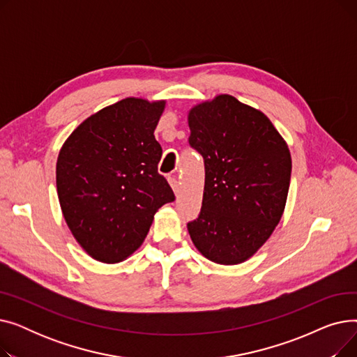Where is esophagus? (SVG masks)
<instances>
[{
	"instance_id": "34e87169",
	"label": "esophagus",
	"mask_w": 357,
	"mask_h": 357,
	"mask_svg": "<svg viewBox=\"0 0 357 357\" xmlns=\"http://www.w3.org/2000/svg\"><path fill=\"white\" fill-rule=\"evenodd\" d=\"M167 181H169V183H171L174 192L178 195V194H179V183H178L176 176H169V178H167Z\"/></svg>"
}]
</instances>
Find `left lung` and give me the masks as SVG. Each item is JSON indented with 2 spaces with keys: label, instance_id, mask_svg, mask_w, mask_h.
<instances>
[{
  "label": "left lung",
  "instance_id": "left-lung-1",
  "mask_svg": "<svg viewBox=\"0 0 357 357\" xmlns=\"http://www.w3.org/2000/svg\"><path fill=\"white\" fill-rule=\"evenodd\" d=\"M190 146L204 159L198 217L188 222L195 248L220 265L248 260L282 217L291 153L271 120L231 96L190 111Z\"/></svg>",
  "mask_w": 357,
  "mask_h": 357
}]
</instances>
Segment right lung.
I'll use <instances>...</instances> for the list:
<instances>
[{
    "label": "right lung",
    "mask_w": 357,
    "mask_h": 357,
    "mask_svg": "<svg viewBox=\"0 0 357 357\" xmlns=\"http://www.w3.org/2000/svg\"><path fill=\"white\" fill-rule=\"evenodd\" d=\"M165 101L126 98L72 131L56 163L61 208L73 237L93 259L116 264L133 253L175 194L158 172L155 128Z\"/></svg>",
    "instance_id": "1"
}]
</instances>
